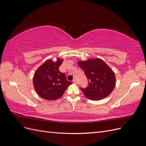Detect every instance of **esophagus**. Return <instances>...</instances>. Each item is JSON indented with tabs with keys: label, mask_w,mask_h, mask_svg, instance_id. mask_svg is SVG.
Here are the masks:
<instances>
[{
	"label": "esophagus",
	"mask_w": 146,
	"mask_h": 146,
	"mask_svg": "<svg viewBox=\"0 0 146 146\" xmlns=\"http://www.w3.org/2000/svg\"><path fill=\"white\" fill-rule=\"evenodd\" d=\"M72 82H73L74 84H77V80H76V79H74Z\"/></svg>",
	"instance_id": "obj_1"
}]
</instances>
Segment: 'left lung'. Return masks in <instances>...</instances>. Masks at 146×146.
Listing matches in <instances>:
<instances>
[{
	"instance_id": "1",
	"label": "left lung",
	"mask_w": 146,
	"mask_h": 146,
	"mask_svg": "<svg viewBox=\"0 0 146 146\" xmlns=\"http://www.w3.org/2000/svg\"><path fill=\"white\" fill-rule=\"evenodd\" d=\"M78 66L88 78L86 88H81L84 95L92 100L103 99L111 94L116 86V76L113 70L98 58L78 61Z\"/></svg>"
}]
</instances>
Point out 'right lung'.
<instances>
[{"mask_svg":"<svg viewBox=\"0 0 146 146\" xmlns=\"http://www.w3.org/2000/svg\"><path fill=\"white\" fill-rule=\"evenodd\" d=\"M63 59L56 61L47 60L38 68L33 76L35 91L41 98L48 100H54L63 95L68 86L72 83L68 81L64 73L59 70Z\"/></svg>","mask_w":146,"mask_h":146,"instance_id":"add662e5","label":"right lung"}]
</instances>
